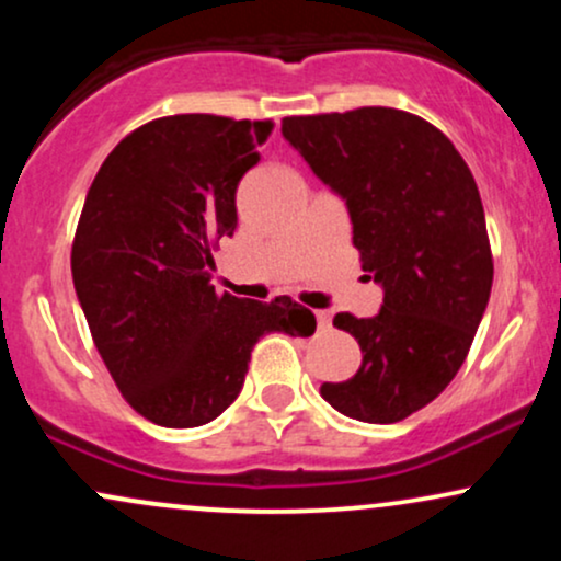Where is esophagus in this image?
<instances>
[{"label": "esophagus", "instance_id": "esophagus-1", "mask_svg": "<svg viewBox=\"0 0 561 561\" xmlns=\"http://www.w3.org/2000/svg\"><path fill=\"white\" fill-rule=\"evenodd\" d=\"M317 324H319V330H330L332 313L330 311H317Z\"/></svg>", "mask_w": 561, "mask_h": 561}]
</instances>
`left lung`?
Segmentation results:
<instances>
[{"label":"left lung","instance_id":"1","mask_svg":"<svg viewBox=\"0 0 561 561\" xmlns=\"http://www.w3.org/2000/svg\"><path fill=\"white\" fill-rule=\"evenodd\" d=\"M285 137L345 199L362 268L382 287L377 317L337 313L362 366L321 398L358 422H401L465 364L493 285L472 171L440 128L396 107L293 115Z\"/></svg>","mask_w":561,"mask_h":561}]
</instances>
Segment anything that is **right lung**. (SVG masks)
I'll use <instances>...</instances> for the list:
<instances>
[{
  "label": "right lung",
  "mask_w": 561,
  "mask_h": 561,
  "mask_svg": "<svg viewBox=\"0 0 561 561\" xmlns=\"http://www.w3.org/2000/svg\"><path fill=\"white\" fill-rule=\"evenodd\" d=\"M272 121L186 113L115 145L87 192L70 272L102 362L160 427L214 422L240 396L263 334L308 337L317 319L287 295H218L210 250L237 229V184Z\"/></svg>",
  "instance_id": "right-lung-1"
}]
</instances>
